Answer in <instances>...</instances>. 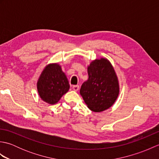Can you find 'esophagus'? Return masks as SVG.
<instances>
[{
  "instance_id": "34e87169",
  "label": "esophagus",
  "mask_w": 159,
  "mask_h": 159,
  "mask_svg": "<svg viewBox=\"0 0 159 159\" xmlns=\"http://www.w3.org/2000/svg\"><path fill=\"white\" fill-rule=\"evenodd\" d=\"M72 89H73V90L77 92V91L79 89V85H73L72 86Z\"/></svg>"
}]
</instances>
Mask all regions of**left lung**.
I'll return each instance as SVG.
<instances>
[{
	"instance_id": "8db88e82",
	"label": "left lung",
	"mask_w": 159,
	"mask_h": 159,
	"mask_svg": "<svg viewBox=\"0 0 159 159\" xmlns=\"http://www.w3.org/2000/svg\"><path fill=\"white\" fill-rule=\"evenodd\" d=\"M89 79L80 93L89 109L102 112L113 106L120 93L119 81L112 64L106 58L92 61L87 67Z\"/></svg>"
}]
</instances>
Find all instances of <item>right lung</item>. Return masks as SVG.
<instances>
[{
	"label": "right lung",
	"mask_w": 159,
	"mask_h": 159,
	"mask_svg": "<svg viewBox=\"0 0 159 159\" xmlns=\"http://www.w3.org/2000/svg\"><path fill=\"white\" fill-rule=\"evenodd\" d=\"M37 89L41 99L52 105L68 92V80L58 63L48 64L43 68L37 82Z\"/></svg>",
	"instance_id": "1"
}]
</instances>
